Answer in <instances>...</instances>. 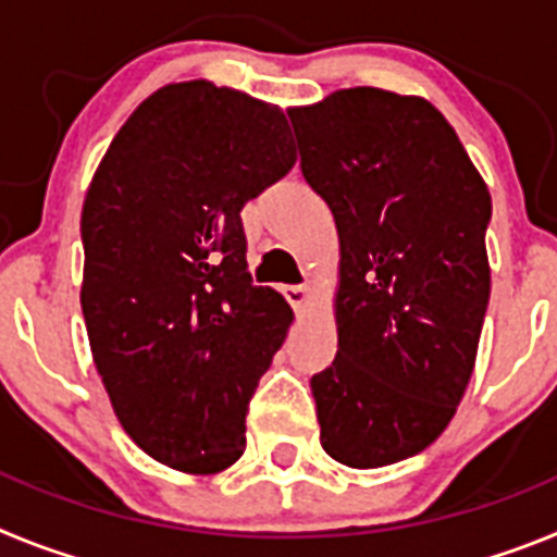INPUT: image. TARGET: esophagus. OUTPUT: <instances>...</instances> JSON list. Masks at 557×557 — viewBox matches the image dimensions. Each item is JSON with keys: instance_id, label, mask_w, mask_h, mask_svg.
Here are the masks:
<instances>
[{"instance_id": "1", "label": "esophagus", "mask_w": 557, "mask_h": 557, "mask_svg": "<svg viewBox=\"0 0 557 557\" xmlns=\"http://www.w3.org/2000/svg\"><path fill=\"white\" fill-rule=\"evenodd\" d=\"M282 293H284V298L293 304L295 312H304V309L309 307V301H312V289L304 287V284H298V287H284Z\"/></svg>"}]
</instances>
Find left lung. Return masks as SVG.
Segmentation results:
<instances>
[{
    "mask_svg": "<svg viewBox=\"0 0 557 557\" xmlns=\"http://www.w3.org/2000/svg\"><path fill=\"white\" fill-rule=\"evenodd\" d=\"M287 113L339 236L337 357L312 376L321 446L391 466L435 444L474 373L488 186L424 97L357 86Z\"/></svg>",
    "mask_w": 557,
    "mask_h": 557,
    "instance_id": "left-lung-1",
    "label": "left lung"
}]
</instances>
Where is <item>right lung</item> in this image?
<instances>
[{
	"label": "right lung",
	"instance_id": "add662e5",
	"mask_svg": "<svg viewBox=\"0 0 557 557\" xmlns=\"http://www.w3.org/2000/svg\"><path fill=\"white\" fill-rule=\"evenodd\" d=\"M278 106L170 83L127 116L83 200L88 346L122 430L152 460L218 474L293 309L253 287L239 211L295 164Z\"/></svg>",
	"mask_w": 557,
	"mask_h": 557
}]
</instances>
